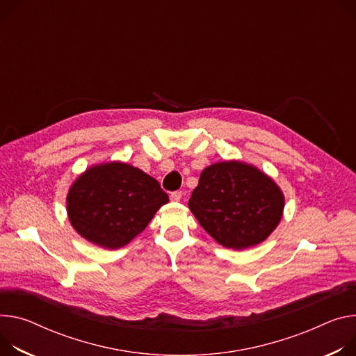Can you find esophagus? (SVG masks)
<instances>
[{"mask_svg":"<svg viewBox=\"0 0 356 356\" xmlns=\"http://www.w3.org/2000/svg\"><path fill=\"white\" fill-rule=\"evenodd\" d=\"M170 200L172 202H180L181 200V191H173L172 195H170Z\"/></svg>","mask_w":356,"mask_h":356,"instance_id":"esophagus-1","label":"esophagus"}]
</instances>
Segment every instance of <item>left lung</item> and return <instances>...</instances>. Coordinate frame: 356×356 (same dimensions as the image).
<instances>
[{
    "label": "left lung",
    "mask_w": 356,
    "mask_h": 356,
    "mask_svg": "<svg viewBox=\"0 0 356 356\" xmlns=\"http://www.w3.org/2000/svg\"><path fill=\"white\" fill-rule=\"evenodd\" d=\"M188 209L222 247L244 250L263 243L278 225L284 195L275 181L243 161L206 168Z\"/></svg>",
    "instance_id": "obj_1"
}]
</instances>
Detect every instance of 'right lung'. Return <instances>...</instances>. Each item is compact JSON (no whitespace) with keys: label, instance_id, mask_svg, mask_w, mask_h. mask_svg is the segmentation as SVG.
Instances as JSON below:
<instances>
[{"label":"right lung","instance_id":"right-lung-1","mask_svg":"<svg viewBox=\"0 0 356 356\" xmlns=\"http://www.w3.org/2000/svg\"><path fill=\"white\" fill-rule=\"evenodd\" d=\"M168 202L156 179L122 161H109L89 168L75 180L67 210L78 234L116 250L140 234Z\"/></svg>","mask_w":356,"mask_h":356}]
</instances>
